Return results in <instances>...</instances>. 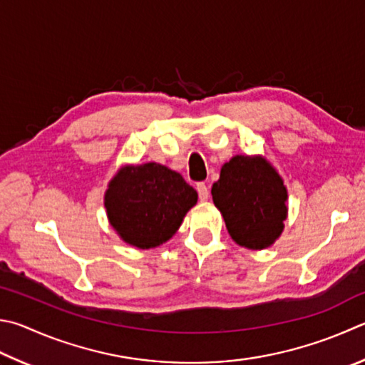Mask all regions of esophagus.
<instances>
[{
    "instance_id": "esophagus-1",
    "label": "esophagus",
    "mask_w": 365,
    "mask_h": 365,
    "mask_svg": "<svg viewBox=\"0 0 365 365\" xmlns=\"http://www.w3.org/2000/svg\"><path fill=\"white\" fill-rule=\"evenodd\" d=\"M196 190H197V195H200V200L201 201H207L209 200V188L205 183H197L196 185Z\"/></svg>"
}]
</instances>
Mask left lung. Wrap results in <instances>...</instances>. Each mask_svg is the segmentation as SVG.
<instances>
[{
    "instance_id": "1",
    "label": "left lung",
    "mask_w": 365,
    "mask_h": 365,
    "mask_svg": "<svg viewBox=\"0 0 365 365\" xmlns=\"http://www.w3.org/2000/svg\"><path fill=\"white\" fill-rule=\"evenodd\" d=\"M287 188L267 158L236 155L222 165L212 200L236 244L250 250L273 246L287 218Z\"/></svg>"
}]
</instances>
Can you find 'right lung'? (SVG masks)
Wrapping results in <instances>:
<instances>
[{
  "mask_svg": "<svg viewBox=\"0 0 365 365\" xmlns=\"http://www.w3.org/2000/svg\"><path fill=\"white\" fill-rule=\"evenodd\" d=\"M196 202V190L178 172L158 163L123 165L103 196L110 225L137 249L169 241Z\"/></svg>",
  "mask_w": 365,
  "mask_h": 365,
  "instance_id": "right-lung-1",
  "label": "right lung"
}]
</instances>
